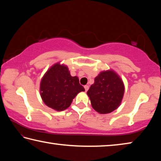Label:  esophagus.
Segmentation results:
<instances>
[{
	"instance_id": "obj_1",
	"label": "esophagus",
	"mask_w": 161,
	"mask_h": 161,
	"mask_svg": "<svg viewBox=\"0 0 161 161\" xmlns=\"http://www.w3.org/2000/svg\"><path fill=\"white\" fill-rule=\"evenodd\" d=\"M84 87V89H85V91L87 92V90H88V89H89V86L88 85H85Z\"/></svg>"
}]
</instances>
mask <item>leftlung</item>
I'll list each match as a JSON object with an SVG mask.
<instances>
[{
  "label": "left lung",
  "instance_id": "1",
  "mask_svg": "<svg viewBox=\"0 0 161 161\" xmlns=\"http://www.w3.org/2000/svg\"><path fill=\"white\" fill-rule=\"evenodd\" d=\"M124 94L123 81L113 70L99 73L87 92L92 107L102 114L116 109L121 104Z\"/></svg>",
  "mask_w": 161,
  "mask_h": 161
}]
</instances>
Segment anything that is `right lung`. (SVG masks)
Here are the masks:
<instances>
[{
    "label": "right lung",
    "instance_id": "1",
    "mask_svg": "<svg viewBox=\"0 0 161 161\" xmlns=\"http://www.w3.org/2000/svg\"><path fill=\"white\" fill-rule=\"evenodd\" d=\"M40 96L43 102L53 109L63 111L84 87L77 77H72L67 66L56 63L49 69L40 82Z\"/></svg>",
    "mask_w": 161,
    "mask_h": 161
}]
</instances>
